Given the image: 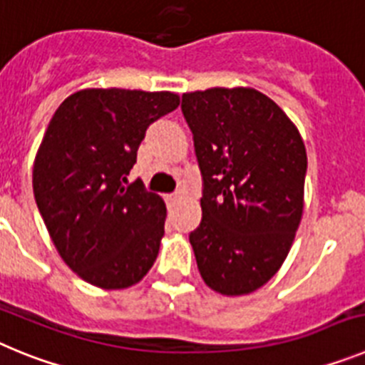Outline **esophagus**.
<instances>
[{
	"label": "esophagus",
	"mask_w": 365,
	"mask_h": 365,
	"mask_svg": "<svg viewBox=\"0 0 365 365\" xmlns=\"http://www.w3.org/2000/svg\"><path fill=\"white\" fill-rule=\"evenodd\" d=\"M164 199H166V202H173L177 199V193H168Z\"/></svg>",
	"instance_id": "1"
}]
</instances>
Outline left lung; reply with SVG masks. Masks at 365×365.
Instances as JSON below:
<instances>
[{"instance_id":"8db88e82","label":"left lung","mask_w":365,"mask_h":365,"mask_svg":"<svg viewBox=\"0 0 365 365\" xmlns=\"http://www.w3.org/2000/svg\"><path fill=\"white\" fill-rule=\"evenodd\" d=\"M202 177L190 243L215 292L248 294L278 272L302 221L307 153L296 125L250 87L182 95Z\"/></svg>"}]
</instances>
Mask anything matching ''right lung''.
<instances>
[{
	"label": "right lung",
	"mask_w": 365,
	"mask_h": 365,
	"mask_svg": "<svg viewBox=\"0 0 365 365\" xmlns=\"http://www.w3.org/2000/svg\"><path fill=\"white\" fill-rule=\"evenodd\" d=\"M179 106L173 93L83 89L63 100L38 150L32 188L69 269L100 289L146 276L164 235L166 206L128 175L146 130Z\"/></svg>",
	"instance_id": "right-lung-1"
}]
</instances>
